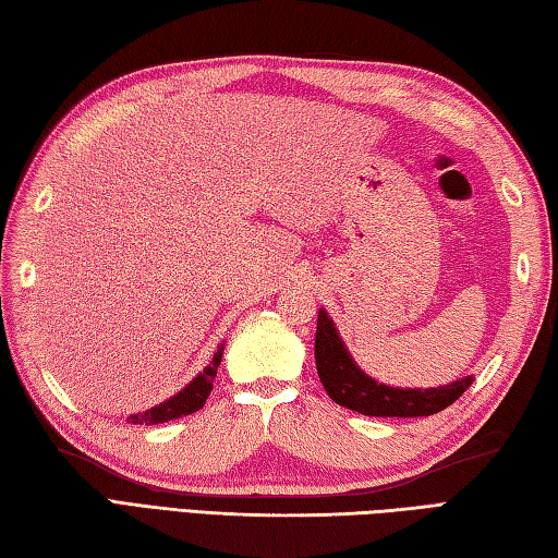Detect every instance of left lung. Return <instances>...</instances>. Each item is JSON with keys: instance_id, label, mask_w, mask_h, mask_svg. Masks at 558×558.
Here are the masks:
<instances>
[{"instance_id": "1", "label": "left lung", "mask_w": 558, "mask_h": 558, "mask_svg": "<svg viewBox=\"0 0 558 558\" xmlns=\"http://www.w3.org/2000/svg\"><path fill=\"white\" fill-rule=\"evenodd\" d=\"M314 357L318 378L330 400L369 417H429L453 405L475 378L465 376L438 388H393L378 384L354 364L326 310H318Z\"/></svg>"}]
</instances>
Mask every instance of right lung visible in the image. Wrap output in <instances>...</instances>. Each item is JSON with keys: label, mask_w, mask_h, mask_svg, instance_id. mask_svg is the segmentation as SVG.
<instances>
[{"label": "right lung", "mask_w": 558, "mask_h": 558, "mask_svg": "<svg viewBox=\"0 0 558 558\" xmlns=\"http://www.w3.org/2000/svg\"><path fill=\"white\" fill-rule=\"evenodd\" d=\"M220 360H222V342H220L218 352L213 354L210 364L184 390H180V393L172 396L170 400L160 402V405H156V408L132 414L129 420H132L134 424H162V422L184 417V414H192V412L201 410L206 405V400L213 390V378H216V374H218Z\"/></svg>", "instance_id": "obj_1"}]
</instances>
